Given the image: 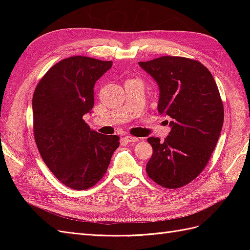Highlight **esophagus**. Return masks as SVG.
Returning <instances> with one entry per match:
<instances>
[{"mask_svg": "<svg viewBox=\"0 0 250 250\" xmlns=\"http://www.w3.org/2000/svg\"><path fill=\"white\" fill-rule=\"evenodd\" d=\"M124 140L128 143H135V142H139V138H135V137H132V135H126V137L124 138Z\"/></svg>", "mask_w": 250, "mask_h": 250, "instance_id": "esophagus-1", "label": "esophagus"}]
</instances>
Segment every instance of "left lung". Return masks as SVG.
<instances>
[{"label":"left lung","instance_id":"8db88e82","mask_svg":"<svg viewBox=\"0 0 250 250\" xmlns=\"http://www.w3.org/2000/svg\"><path fill=\"white\" fill-rule=\"evenodd\" d=\"M160 88L157 109L171 118L164 142L148 138V176L167 188L190 184L206 168L220 135L224 108L213 75L197 60L162 56L140 62ZM168 123V121H167Z\"/></svg>","mask_w":250,"mask_h":250}]
</instances>
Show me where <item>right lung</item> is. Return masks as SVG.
<instances>
[{"label":"right lung","instance_id":"right-lung-1","mask_svg":"<svg viewBox=\"0 0 250 250\" xmlns=\"http://www.w3.org/2000/svg\"><path fill=\"white\" fill-rule=\"evenodd\" d=\"M112 62L86 56L60 60L43 75L33 94L37 149L55 177L73 190H87L106 173L119 147L118 135L94 131L83 116L94 107L96 81Z\"/></svg>","mask_w":250,"mask_h":250}]
</instances>
